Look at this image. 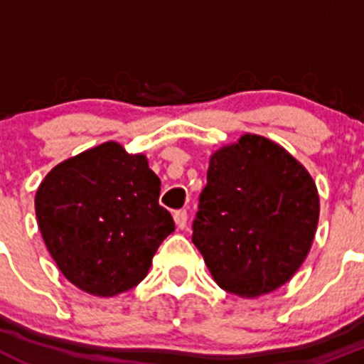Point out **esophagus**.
<instances>
[{
	"label": "esophagus",
	"instance_id": "34e87169",
	"mask_svg": "<svg viewBox=\"0 0 364 364\" xmlns=\"http://www.w3.org/2000/svg\"><path fill=\"white\" fill-rule=\"evenodd\" d=\"M186 220H188V213H186V209H179V211L174 213V222L176 225H178V229H185Z\"/></svg>",
	"mask_w": 364,
	"mask_h": 364
}]
</instances>
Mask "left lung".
<instances>
[{
  "instance_id": "8db88e82",
  "label": "left lung",
  "mask_w": 364,
  "mask_h": 364,
  "mask_svg": "<svg viewBox=\"0 0 364 364\" xmlns=\"http://www.w3.org/2000/svg\"><path fill=\"white\" fill-rule=\"evenodd\" d=\"M318 213L304 165L271 139L245 134L209 156L192 241L223 291L253 299L294 277Z\"/></svg>"
}]
</instances>
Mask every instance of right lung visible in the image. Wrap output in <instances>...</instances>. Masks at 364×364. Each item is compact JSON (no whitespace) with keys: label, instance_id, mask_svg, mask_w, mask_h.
I'll return each instance as SVG.
<instances>
[{"label":"right lung","instance_id":"right-lung-1","mask_svg":"<svg viewBox=\"0 0 364 364\" xmlns=\"http://www.w3.org/2000/svg\"><path fill=\"white\" fill-rule=\"evenodd\" d=\"M160 179L142 153L104 142L58 164L40 183V234L70 284L112 297L141 284L161 241L174 232L159 204Z\"/></svg>","mask_w":364,"mask_h":364}]
</instances>
